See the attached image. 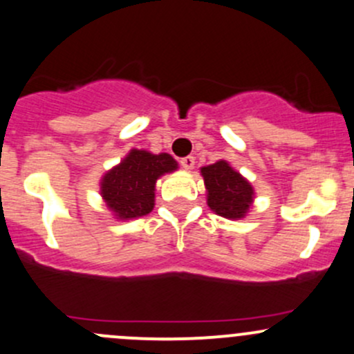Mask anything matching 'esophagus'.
I'll use <instances>...</instances> for the list:
<instances>
[{"instance_id": "34e87169", "label": "esophagus", "mask_w": 354, "mask_h": 354, "mask_svg": "<svg viewBox=\"0 0 354 354\" xmlns=\"http://www.w3.org/2000/svg\"><path fill=\"white\" fill-rule=\"evenodd\" d=\"M180 165L185 167V169H193L195 166V158L193 156H187V158H181L180 159Z\"/></svg>"}]
</instances>
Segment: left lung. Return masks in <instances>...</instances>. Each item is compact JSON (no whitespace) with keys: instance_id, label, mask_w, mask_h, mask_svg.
I'll return each instance as SVG.
<instances>
[{"instance_id":"1","label":"left lung","mask_w":354,"mask_h":354,"mask_svg":"<svg viewBox=\"0 0 354 354\" xmlns=\"http://www.w3.org/2000/svg\"><path fill=\"white\" fill-rule=\"evenodd\" d=\"M207 187V203L217 215L225 218H243L252 203V187L237 171L218 161L202 167Z\"/></svg>"}]
</instances>
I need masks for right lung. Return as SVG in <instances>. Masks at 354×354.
Masks as SVG:
<instances>
[{"mask_svg": "<svg viewBox=\"0 0 354 354\" xmlns=\"http://www.w3.org/2000/svg\"><path fill=\"white\" fill-rule=\"evenodd\" d=\"M178 167L169 154L132 149L127 158L102 180V196L118 218H136L154 208L156 180Z\"/></svg>", "mask_w": 354, "mask_h": 354, "instance_id": "add662e5", "label": "right lung"}]
</instances>
